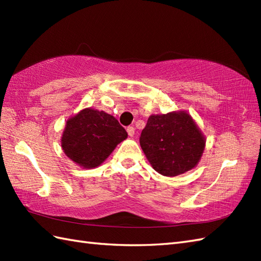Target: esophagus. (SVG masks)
<instances>
[{"instance_id": "1", "label": "esophagus", "mask_w": 261, "mask_h": 261, "mask_svg": "<svg viewBox=\"0 0 261 261\" xmlns=\"http://www.w3.org/2000/svg\"><path fill=\"white\" fill-rule=\"evenodd\" d=\"M126 131H127V135H129L130 137L135 136V127L134 126H127Z\"/></svg>"}]
</instances>
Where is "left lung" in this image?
Here are the masks:
<instances>
[{"label": "left lung", "mask_w": 261, "mask_h": 261, "mask_svg": "<svg viewBox=\"0 0 261 261\" xmlns=\"http://www.w3.org/2000/svg\"><path fill=\"white\" fill-rule=\"evenodd\" d=\"M140 146L157 173L174 177L193 169L201 159L205 137L185 111L150 115Z\"/></svg>", "instance_id": "left-lung-1"}]
</instances>
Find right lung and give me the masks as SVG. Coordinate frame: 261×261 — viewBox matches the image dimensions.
Returning <instances> with one entry per match:
<instances>
[{
  "instance_id": "add662e5",
  "label": "right lung",
  "mask_w": 261,
  "mask_h": 261,
  "mask_svg": "<svg viewBox=\"0 0 261 261\" xmlns=\"http://www.w3.org/2000/svg\"><path fill=\"white\" fill-rule=\"evenodd\" d=\"M127 134L113 115L87 108L66 122L62 148L83 168H95L107 159Z\"/></svg>"
}]
</instances>
